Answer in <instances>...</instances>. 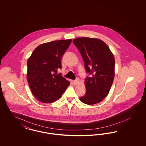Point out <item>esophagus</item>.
Here are the masks:
<instances>
[{"mask_svg": "<svg viewBox=\"0 0 146 146\" xmlns=\"http://www.w3.org/2000/svg\"><path fill=\"white\" fill-rule=\"evenodd\" d=\"M79 81V79L78 78H76V80H74L73 81V84H74V85H76V84H77V83H78Z\"/></svg>", "mask_w": 146, "mask_h": 146, "instance_id": "obj_1", "label": "esophagus"}]
</instances>
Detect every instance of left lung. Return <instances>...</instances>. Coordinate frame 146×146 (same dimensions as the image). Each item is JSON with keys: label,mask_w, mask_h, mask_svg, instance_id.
<instances>
[{"label": "left lung", "mask_w": 146, "mask_h": 146, "mask_svg": "<svg viewBox=\"0 0 146 146\" xmlns=\"http://www.w3.org/2000/svg\"><path fill=\"white\" fill-rule=\"evenodd\" d=\"M83 58L90 76L85 78L86 93L80 97L85 104L100 102L108 94L114 78L115 60L108 45L101 40L87 37L73 40Z\"/></svg>", "instance_id": "obj_1"}]
</instances>
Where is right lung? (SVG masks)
Listing matches in <instances>:
<instances>
[{"label": "right lung", "instance_id": "add662e5", "mask_svg": "<svg viewBox=\"0 0 146 146\" xmlns=\"http://www.w3.org/2000/svg\"><path fill=\"white\" fill-rule=\"evenodd\" d=\"M72 39L44 43L32 52L27 61V80L35 97L43 103H52L62 96L70 83L57 70Z\"/></svg>", "mask_w": 146, "mask_h": 146}]
</instances>
